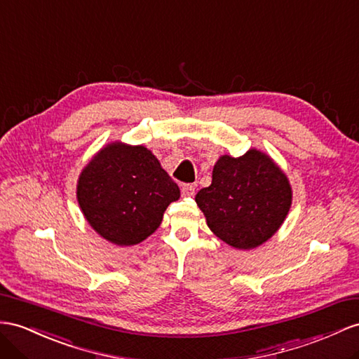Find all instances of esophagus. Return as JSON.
Here are the masks:
<instances>
[{"mask_svg":"<svg viewBox=\"0 0 359 359\" xmlns=\"http://www.w3.org/2000/svg\"><path fill=\"white\" fill-rule=\"evenodd\" d=\"M194 194H196V187L192 185V183H185V185L182 187V196L192 197Z\"/></svg>","mask_w":359,"mask_h":359,"instance_id":"34e87169","label":"esophagus"}]
</instances>
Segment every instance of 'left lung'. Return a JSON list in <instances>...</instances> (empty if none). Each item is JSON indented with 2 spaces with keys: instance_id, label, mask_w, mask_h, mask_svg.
Here are the masks:
<instances>
[{
  "instance_id": "obj_1",
  "label": "left lung",
  "mask_w": 359,
  "mask_h": 359,
  "mask_svg": "<svg viewBox=\"0 0 359 359\" xmlns=\"http://www.w3.org/2000/svg\"><path fill=\"white\" fill-rule=\"evenodd\" d=\"M291 200L285 172L256 149L240 158L222 156L214 165L212 183L196 196L210 231L240 250L270 240L287 218Z\"/></svg>"
}]
</instances>
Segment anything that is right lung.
Instances as JSON below:
<instances>
[{
  "label": "right lung",
  "mask_w": 359,
  "mask_h": 359,
  "mask_svg": "<svg viewBox=\"0 0 359 359\" xmlns=\"http://www.w3.org/2000/svg\"><path fill=\"white\" fill-rule=\"evenodd\" d=\"M180 189L144 145L112 142L80 172L77 200L88 223L109 243L135 245L162 223Z\"/></svg>",
  "instance_id": "right-lung-1"
}]
</instances>
